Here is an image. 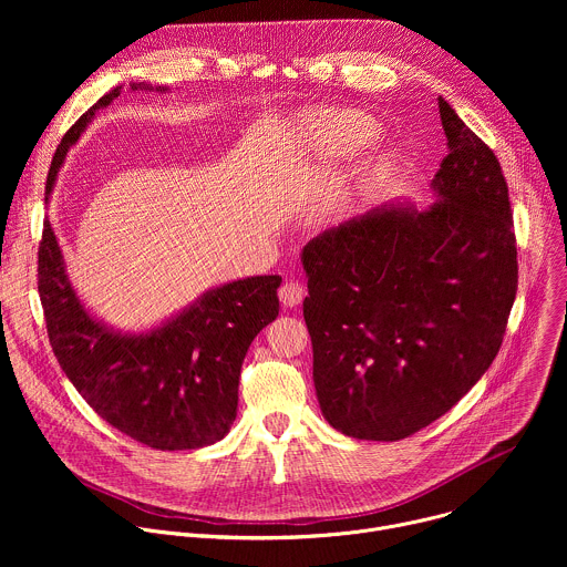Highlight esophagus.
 Wrapping results in <instances>:
<instances>
[{"label": "esophagus", "instance_id": "1", "mask_svg": "<svg viewBox=\"0 0 567 567\" xmlns=\"http://www.w3.org/2000/svg\"><path fill=\"white\" fill-rule=\"evenodd\" d=\"M278 296H280V302H282L285 307H296V305H300L302 298H305V287H302L298 280H289V282H285V285L280 287Z\"/></svg>", "mask_w": 567, "mask_h": 567}]
</instances>
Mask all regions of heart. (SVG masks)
Instances as JSON below:
<instances>
[{"label":"heart","mask_w":567,"mask_h":567,"mask_svg":"<svg viewBox=\"0 0 567 567\" xmlns=\"http://www.w3.org/2000/svg\"><path fill=\"white\" fill-rule=\"evenodd\" d=\"M311 134L341 147L361 145L372 138L374 125L357 112H322L311 121Z\"/></svg>","instance_id":"1"}]
</instances>
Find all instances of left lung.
Wrapping results in <instances>:
<instances>
[{
    "mask_svg": "<svg viewBox=\"0 0 567 567\" xmlns=\"http://www.w3.org/2000/svg\"><path fill=\"white\" fill-rule=\"evenodd\" d=\"M449 154L429 210L383 206L302 249V316L326 420L374 442L409 437L496 359L518 289L509 188L494 150L440 99Z\"/></svg>",
    "mask_w": 567,
    "mask_h": 567,
    "instance_id": "1",
    "label": "left lung"
}]
</instances>
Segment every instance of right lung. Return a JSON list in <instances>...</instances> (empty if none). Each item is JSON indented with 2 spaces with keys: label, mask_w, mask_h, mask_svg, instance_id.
Wrapping results in <instances>:
<instances>
[{
  "label": "right lung",
  "mask_w": 567,
  "mask_h": 567,
  "mask_svg": "<svg viewBox=\"0 0 567 567\" xmlns=\"http://www.w3.org/2000/svg\"><path fill=\"white\" fill-rule=\"evenodd\" d=\"M118 94L114 87L66 130L51 161L47 195L66 150ZM280 282V276L228 282L164 328L127 337L101 326L80 305L49 219L38 249V291L60 368L110 426L156 451L202 449L228 433L241 361L278 316Z\"/></svg>",
  "instance_id": "right-lung-1"
}]
</instances>
